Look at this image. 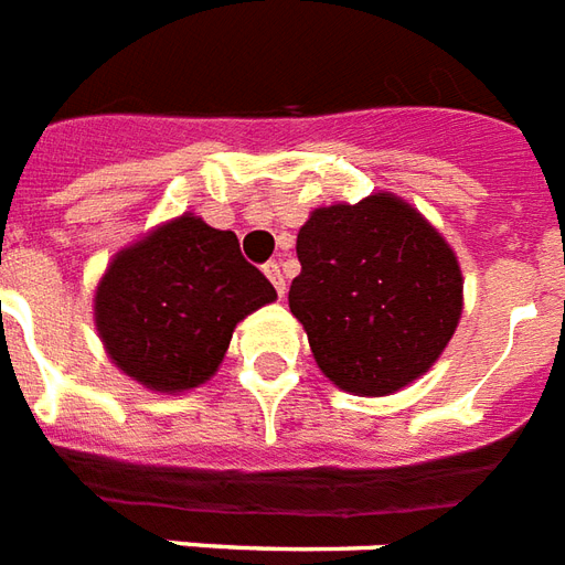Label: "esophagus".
Here are the masks:
<instances>
[{"label":"esophagus","instance_id":"1","mask_svg":"<svg viewBox=\"0 0 565 565\" xmlns=\"http://www.w3.org/2000/svg\"><path fill=\"white\" fill-rule=\"evenodd\" d=\"M263 271H266V278H269V281H271V287L278 290V296H284V290H287V284H284L281 266L271 260V263H266V266H263Z\"/></svg>","mask_w":565,"mask_h":565}]
</instances>
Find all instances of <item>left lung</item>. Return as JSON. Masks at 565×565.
Here are the masks:
<instances>
[{
  "label": "left lung",
  "mask_w": 565,
  "mask_h": 565,
  "mask_svg": "<svg viewBox=\"0 0 565 565\" xmlns=\"http://www.w3.org/2000/svg\"><path fill=\"white\" fill-rule=\"evenodd\" d=\"M296 254L302 271L290 284V311L338 388L362 398L401 392L452 341L463 311L461 263L398 194L315 209Z\"/></svg>",
  "instance_id": "8db88e82"
}]
</instances>
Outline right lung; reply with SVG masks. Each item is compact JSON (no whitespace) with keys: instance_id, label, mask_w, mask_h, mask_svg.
I'll return each instance as SVG.
<instances>
[{"instance_id":"right-lung-1","label":"right lung","mask_w":565,"mask_h":565,"mask_svg":"<svg viewBox=\"0 0 565 565\" xmlns=\"http://www.w3.org/2000/svg\"><path fill=\"white\" fill-rule=\"evenodd\" d=\"M275 299L233 230L185 212L113 254L92 315L104 353L125 377L179 395L215 377L233 329Z\"/></svg>"}]
</instances>
